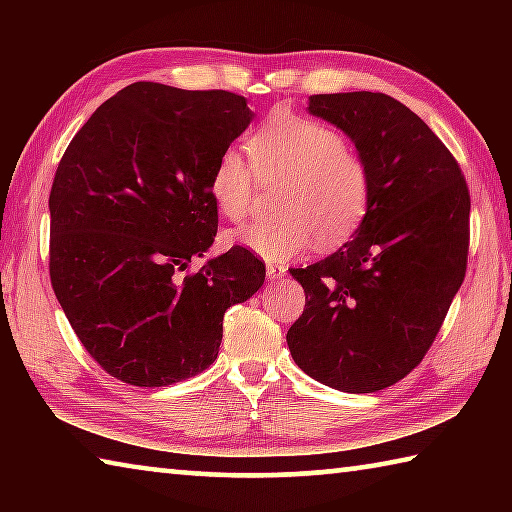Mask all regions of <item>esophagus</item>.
<instances>
[{
	"label": "esophagus",
	"instance_id": "esophagus-1",
	"mask_svg": "<svg viewBox=\"0 0 512 512\" xmlns=\"http://www.w3.org/2000/svg\"><path fill=\"white\" fill-rule=\"evenodd\" d=\"M284 273H287V268L280 266V264H268V266H266V277H268V280H271V282L280 280V277H284Z\"/></svg>",
	"mask_w": 512,
	"mask_h": 512
}]
</instances>
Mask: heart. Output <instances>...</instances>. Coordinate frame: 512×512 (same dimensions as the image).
Returning a JSON list of instances; mask_svg holds the SVG:
<instances>
[{
	"instance_id": "heart-1",
	"label": "heart",
	"mask_w": 512,
	"mask_h": 512,
	"mask_svg": "<svg viewBox=\"0 0 512 512\" xmlns=\"http://www.w3.org/2000/svg\"><path fill=\"white\" fill-rule=\"evenodd\" d=\"M248 155L228 146L210 173V196L225 219H244L257 178L284 183L277 221H253L228 241L266 262H289L318 241L339 246L352 237L370 207V169L348 151L345 137L323 121L275 112L250 135ZM258 176L255 177L254 173Z\"/></svg>"
}]
</instances>
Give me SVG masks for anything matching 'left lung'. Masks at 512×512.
<instances>
[{"instance_id":"obj_1","label":"left lung","mask_w":512,"mask_h":512,"mask_svg":"<svg viewBox=\"0 0 512 512\" xmlns=\"http://www.w3.org/2000/svg\"><path fill=\"white\" fill-rule=\"evenodd\" d=\"M307 110L350 137L372 194L352 241L289 271L307 305L287 343L320 384L384 391L422 361L461 289L470 192L447 146L388 94H314Z\"/></svg>"}]
</instances>
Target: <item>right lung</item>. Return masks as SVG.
<instances>
[{
  "instance_id": "add662e5",
  "label": "right lung",
  "mask_w": 512,
  "mask_h": 512,
  "mask_svg": "<svg viewBox=\"0 0 512 512\" xmlns=\"http://www.w3.org/2000/svg\"><path fill=\"white\" fill-rule=\"evenodd\" d=\"M246 99L133 83L69 142L49 194L51 287L90 357L131 386H169L219 357L223 316L262 289L244 248L207 259L210 173L253 121Z\"/></svg>"
}]
</instances>
